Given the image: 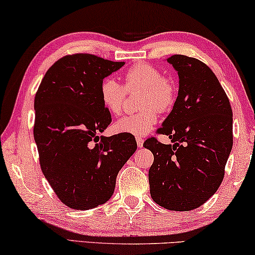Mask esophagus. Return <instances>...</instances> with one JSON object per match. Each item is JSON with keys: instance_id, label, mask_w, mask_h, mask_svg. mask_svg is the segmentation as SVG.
I'll list each match as a JSON object with an SVG mask.
<instances>
[{"instance_id": "34e87169", "label": "esophagus", "mask_w": 255, "mask_h": 255, "mask_svg": "<svg viewBox=\"0 0 255 255\" xmlns=\"http://www.w3.org/2000/svg\"><path fill=\"white\" fill-rule=\"evenodd\" d=\"M135 140H137L138 147H142V145H144V139L140 138V137H137V138H135Z\"/></svg>"}]
</instances>
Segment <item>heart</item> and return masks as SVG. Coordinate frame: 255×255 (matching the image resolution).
<instances>
[{"mask_svg": "<svg viewBox=\"0 0 255 255\" xmlns=\"http://www.w3.org/2000/svg\"><path fill=\"white\" fill-rule=\"evenodd\" d=\"M137 90H141L139 107L144 110L118 120L114 125L118 133L146 135L158 123L155 109L160 113L169 110L176 99L175 85L165 78L160 69L145 62L132 66L125 72L124 86L113 78L104 79L100 87V97L107 111L117 116L123 111L127 92Z\"/></svg>", "mask_w": 255, "mask_h": 255, "instance_id": "b5f03b06", "label": "heart"}]
</instances>
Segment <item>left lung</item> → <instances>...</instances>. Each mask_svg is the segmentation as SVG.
Returning <instances> with one entry per match:
<instances>
[{
    "instance_id": "8db88e82",
    "label": "left lung",
    "mask_w": 255,
    "mask_h": 255,
    "mask_svg": "<svg viewBox=\"0 0 255 255\" xmlns=\"http://www.w3.org/2000/svg\"><path fill=\"white\" fill-rule=\"evenodd\" d=\"M179 75V94L158 133L144 147L153 153L149 193L160 207L189 211L204 204L221 186L232 149V109L214 72L187 55L167 59Z\"/></svg>"
}]
</instances>
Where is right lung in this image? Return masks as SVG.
<instances>
[{
    "label": "right lung",
    "mask_w": 255,
    "mask_h": 255,
    "mask_svg": "<svg viewBox=\"0 0 255 255\" xmlns=\"http://www.w3.org/2000/svg\"><path fill=\"white\" fill-rule=\"evenodd\" d=\"M124 64L94 54L66 55L48 68L36 93L33 137L41 172L68 208L106 203L118 172L137 149L132 134L99 135L111 123L101 83Z\"/></svg>",
    "instance_id": "add662e5"
}]
</instances>
